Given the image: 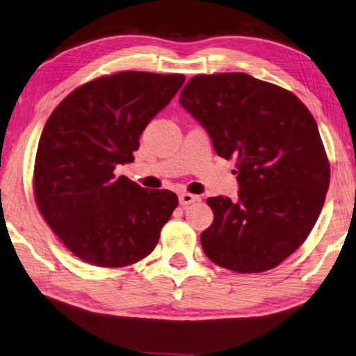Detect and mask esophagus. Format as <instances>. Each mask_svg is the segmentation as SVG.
<instances>
[{"instance_id": "esophagus-1", "label": "esophagus", "mask_w": 356, "mask_h": 356, "mask_svg": "<svg viewBox=\"0 0 356 356\" xmlns=\"http://www.w3.org/2000/svg\"><path fill=\"white\" fill-rule=\"evenodd\" d=\"M200 197L196 196V194H191V193H182L179 196V202L182 207H188L190 204H194V202H199Z\"/></svg>"}]
</instances>
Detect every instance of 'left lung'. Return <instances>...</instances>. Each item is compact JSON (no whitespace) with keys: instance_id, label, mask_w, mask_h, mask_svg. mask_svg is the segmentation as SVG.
Masks as SVG:
<instances>
[{"instance_id":"left-lung-1","label":"left lung","mask_w":356,"mask_h":356,"mask_svg":"<svg viewBox=\"0 0 356 356\" xmlns=\"http://www.w3.org/2000/svg\"><path fill=\"white\" fill-rule=\"evenodd\" d=\"M180 104L236 159L239 199L208 197L200 234L208 259L238 273L280 266L307 239L323 210L330 165L318 124L298 97L243 72L194 75Z\"/></svg>"}]
</instances>
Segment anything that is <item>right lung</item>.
I'll return each mask as SVG.
<instances>
[{"instance_id":"obj_1","label":"right lung","mask_w":356,"mask_h":356,"mask_svg":"<svg viewBox=\"0 0 356 356\" xmlns=\"http://www.w3.org/2000/svg\"><path fill=\"white\" fill-rule=\"evenodd\" d=\"M182 74L122 71L79 86L54 109L33 165L37 207L69 252L95 267L145 259L179 204L168 190L117 177L146 124L184 85Z\"/></svg>"}]
</instances>
